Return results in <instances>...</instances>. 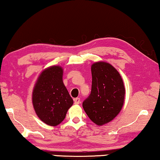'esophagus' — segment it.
I'll return each instance as SVG.
<instances>
[{"label":"esophagus","mask_w":160,"mask_h":160,"mask_svg":"<svg viewBox=\"0 0 160 160\" xmlns=\"http://www.w3.org/2000/svg\"><path fill=\"white\" fill-rule=\"evenodd\" d=\"M80 102H81V101H80V98H75V99H74V103H75V104L78 105V104H79Z\"/></svg>","instance_id":"1"}]
</instances>
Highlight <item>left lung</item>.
I'll list each match as a JSON object with an SVG mask.
<instances>
[{"mask_svg": "<svg viewBox=\"0 0 160 160\" xmlns=\"http://www.w3.org/2000/svg\"><path fill=\"white\" fill-rule=\"evenodd\" d=\"M91 71V93L82 106L89 119L101 126L119 114L123 107L125 89L119 73L109 63H94Z\"/></svg>", "mask_w": 160, "mask_h": 160, "instance_id": "obj_1", "label": "left lung"}]
</instances>
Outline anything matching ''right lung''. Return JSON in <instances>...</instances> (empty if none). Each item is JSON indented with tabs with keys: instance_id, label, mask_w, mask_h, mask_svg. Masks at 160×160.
Masks as SVG:
<instances>
[{
	"instance_id": "1",
	"label": "right lung",
	"mask_w": 160,
	"mask_h": 160,
	"mask_svg": "<svg viewBox=\"0 0 160 160\" xmlns=\"http://www.w3.org/2000/svg\"><path fill=\"white\" fill-rule=\"evenodd\" d=\"M63 70L54 65L43 70L32 91V105L41 121L57 126L64 120L73 100L62 82Z\"/></svg>"
}]
</instances>
